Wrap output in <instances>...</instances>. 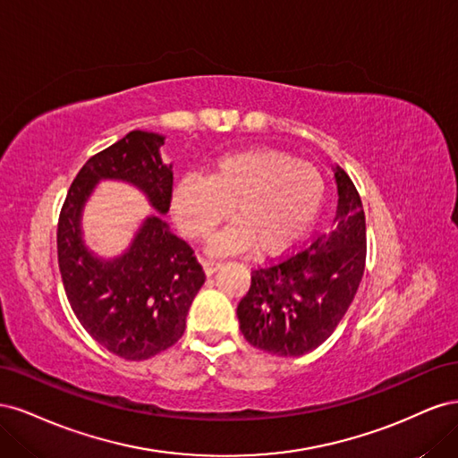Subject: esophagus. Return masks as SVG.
I'll use <instances>...</instances> for the list:
<instances>
[{
    "label": "esophagus",
    "mask_w": 458,
    "mask_h": 458,
    "mask_svg": "<svg viewBox=\"0 0 458 458\" xmlns=\"http://www.w3.org/2000/svg\"><path fill=\"white\" fill-rule=\"evenodd\" d=\"M221 267V261L217 259H204V271L206 275H214Z\"/></svg>",
    "instance_id": "34e87169"
}]
</instances>
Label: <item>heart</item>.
Wrapping results in <instances>:
<instances>
[{"instance_id": "heart-1", "label": "heart", "mask_w": 458, "mask_h": 458, "mask_svg": "<svg viewBox=\"0 0 458 458\" xmlns=\"http://www.w3.org/2000/svg\"><path fill=\"white\" fill-rule=\"evenodd\" d=\"M325 179L315 165L288 152L258 147L219 158L210 175H187L174 191V216L189 239H206L229 212L234 224L216 234L214 252H281L315 221ZM233 210H230V206Z\"/></svg>"}]
</instances>
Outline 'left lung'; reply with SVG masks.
Segmentation results:
<instances>
[{
    "label": "left lung",
    "instance_id": "obj_1",
    "mask_svg": "<svg viewBox=\"0 0 458 458\" xmlns=\"http://www.w3.org/2000/svg\"><path fill=\"white\" fill-rule=\"evenodd\" d=\"M335 177L338 210L332 229L296 254L252 269L237 317L244 338L258 350L298 357L318 348L355 298L367 259L365 212L350 175L336 165Z\"/></svg>",
    "mask_w": 458,
    "mask_h": 458
}]
</instances>
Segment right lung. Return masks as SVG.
<instances>
[{
	"label": "right lung",
	"instance_id": "right-lung-1",
	"mask_svg": "<svg viewBox=\"0 0 458 458\" xmlns=\"http://www.w3.org/2000/svg\"><path fill=\"white\" fill-rule=\"evenodd\" d=\"M160 145L162 135L135 130L93 155L68 189L57 225L59 269L74 315L95 342L128 361H143L183 336L206 275L195 250L158 216L147 217L130 250L110 261L88 252L80 216L99 179L133 183L160 214L168 212L174 172L162 164Z\"/></svg>",
	"mask_w": 458,
	"mask_h": 458
}]
</instances>
